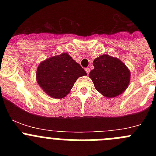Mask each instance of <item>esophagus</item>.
<instances>
[{
  "label": "esophagus",
  "instance_id": "esophagus-1",
  "mask_svg": "<svg viewBox=\"0 0 156 156\" xmlns=\"http://www.w3.org/2000/svg\"><path fill=\"white\" fill-rule=\"evenodd\" d=\"M85 71H86V72H87V75H89V72H90V68H86L85 69Z\"/></svg>",
  "mask_w": 156,
  "mask_h": 156
}]
</instances>
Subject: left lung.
<instances>
[{"label": "left lung", "instance_id": "left-lung-1", "mask_svg": "<svg viewBox=\"0 0 156 156\" xmlns=\"http://www.w3.org/2000/svg\"><path fill=\"white\" fill-rule=\"evenodd\" d=\"M94 66L89 77L96 90L105 97H118L128 87L130 72L126 65L118 58L103 54L94 59Z\"/></svg>", "mask_w": 156, "mask_h": 156}]
</instances>
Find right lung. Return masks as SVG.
<instances>
[{"label":"right lung","instance_id":"1","mask_svg":"<svg viewBox=\"0 0 156 156\" xmlns=\"http://www.w3.org/2000/svg\"><path fill=\"white\" fill-rule=\"evenodd\" d=\"M84 75H87L84 69L67 53L42 61L36 71L37 84L54 99L66 97L77 79Z\"/></svg>","mask_w":156,"mask_h":156}]
</instances>
